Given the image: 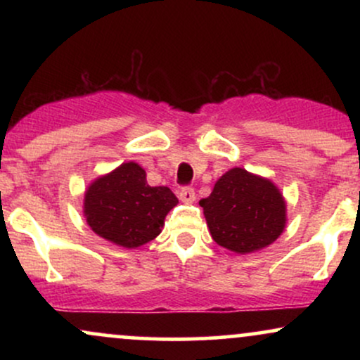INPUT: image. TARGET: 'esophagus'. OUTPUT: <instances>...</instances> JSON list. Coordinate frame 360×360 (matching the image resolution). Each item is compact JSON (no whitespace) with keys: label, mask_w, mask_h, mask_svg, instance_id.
I'll return each mask as SVG.
<instances>
[{"label":"esophagus","mask_w":360,"mask_h":360,"mask_svg":"<svg viewBox=\"0 0 360 360\" xmlns=\"http://www.w3.org/2000/svg\"><path fill=\"white\" fill-rule=\"evenodd\" d=\"M177 196H179V200L186 205H191L194 203V200H196V193H194L193 188H183L177 193Z\"/></svg>","instance_id":"1"}]
</instances>
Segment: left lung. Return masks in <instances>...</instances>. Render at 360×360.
<instances>
[{"instance_id":"obj_1","label":"left lung","mask_w":360,"mask_h":360,"mask_svg":"<svg viewBox=\"0 0 360 360\" xmlns=\"http://www.w3.org/2000/svg\"><path fill=\"white\" fill-rule=\"evenodd\" d=\"M218 245L250 254L271 245L286 226V201L272 181L233 167L200 201Z\"/></svg>"}]
</instances>
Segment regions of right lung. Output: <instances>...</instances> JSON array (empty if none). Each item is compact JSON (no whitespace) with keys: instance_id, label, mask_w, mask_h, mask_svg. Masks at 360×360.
<instances>
[{"instance_id":"1","label":"right lung","mask_w":360,"mask_h":360,"mask_svg":"<svg viewBox=\"0 0 360 360\" xmlns=\"http://www.w3.org/2000/svg\"><path fill=\"white\" fill-rule=\"evenodd\" d=\"M146 176L139 164L123 162L89 184L84 217L94 233L125 249L143 245L160 233L177 198L167 186H148Z\"/></svg>"}]
</instances>
